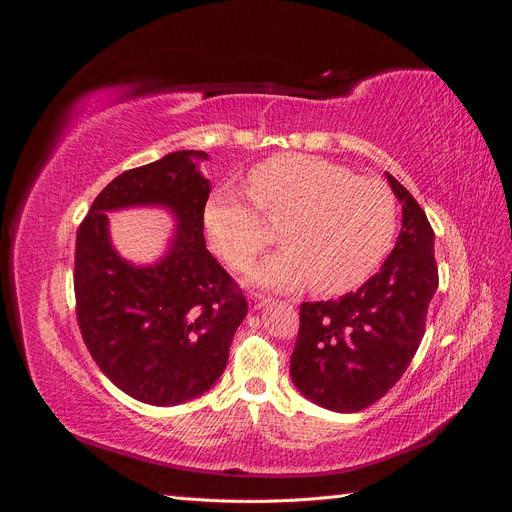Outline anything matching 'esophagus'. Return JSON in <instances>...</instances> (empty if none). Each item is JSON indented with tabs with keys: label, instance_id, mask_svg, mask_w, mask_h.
<instances>
[{
	"label": "esophagus",
	"instance_id": "esophagus-1",
	"mask_svg": "<svg viewBox=\"0 0 512 512\" xmlns=\"http://www.w3.org/2000/svg\"><path fill=\"white\" fill-rule=\"evenodd\" d=\"M247 301H250L252 309H260V307H265L269 303V299L265 297V294H256V292H252L250 297H247Z\"/></svg>",
	"mask_w": 512,
	"mask_h": 512
}]
</instances>
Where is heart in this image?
<instances>
[{
    "mask_svg": "<svg viewBox=\"0 0 512 512\" xmlns=\"http://www.w3.org/2000/svg\"><path fill=\"white\" fill-rule=\"evenodd\" d=\"M250 194L218 190L205 205L203 224L211 250L232 269H245L282 222V250L252 271L260 286L292 288L309 279L320 294L363 284L389 254L397 230V203L380 179L356 177L350 168L301 153L260 162Z\"/></svg>",
    "mask_w": 512,
    "mask_h": 512,
    "instance_id": "heart-1",
    "label": "heart"
}]
</instances>
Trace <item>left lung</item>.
Returning a JSON list of instances; mask_svg holds the SVG:
<instances>
[{"mask_svg": "<svg viewBox=\"0 0 512 512\" xmlns=\"http://www.w3.org/2000/svg\"><path fill=\"white\" fill-rule=\"evenodd\" d=\"M386 179L401 203V232L389 258L339 301L301 305L290 378L301 395L333 412H359L393 389L421 346L438 290L427 215L393 175Z\"/></svg>", "mask_w": 512, "mask_h": 512, "instance_id": "left-lung-1", "label": "left lung"}]
</instances>
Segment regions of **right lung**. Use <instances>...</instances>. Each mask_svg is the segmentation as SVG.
Wrapping results in <instances>:
<instances>
[{
  "mask_svg": "<svg viewBox=\"0 0 512 512\" xmlns=\"http://www.w3.org/2000/svg\"><path fill=\"white\" fill-rule=\"evenodd\" d=\"M205 151H175L115 177L76 232L74 294L83 342L117 389L151 406H177L209 391L228 363L247 314L241 288L211 256L203 213L211 192ZM164 206L178 224L156 266L121 259L106 212Z\"/></svg>",
  "mask_w": 512,
  "mask_h": 512,
  "instance_id": "obj_1",
  "label": "right lung"
}]
</instances>
